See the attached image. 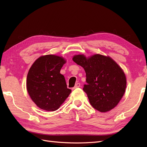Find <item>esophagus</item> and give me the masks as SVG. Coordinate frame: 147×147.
<instances>
[{"label": "esophagus", "instance_id": "1", "mask_svg": "<svg viewBox=\"0 0 147 147\" xmlns=\"http://www.w3.org/2000/svg\"><path fill=\"white\" fill-rule=\"evenodd\" d=\"M80 86V84L79 83H77L75 84V86L74 88H72V90H75V89H76L77 88H79Z\"/></svg>", "mask_w": 147, "mask_h": 147}]
</instances>
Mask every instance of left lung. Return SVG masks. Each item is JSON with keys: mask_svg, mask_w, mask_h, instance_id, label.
I'll use <instances>...</instances> for the list:
<instances>
[{"mask_svg": "<svg viewBox=\"0 0 147 147\" xmlns=\"http://www.w3.org/2000/svg\"><path fill=\"white\" fill-rule=\"evenodd\" d=\"M73 61L86 72V93L91 105L100 112L115 108L123 97L126 87L123 70L109 56L96 54L89 57L75 55Z\"/></svg>", "mask_w": 147, "mask_h": 147, "instance_id": "8db88e82", "label": "left lung"}]
</instances>
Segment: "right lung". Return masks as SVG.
Returning <instances> with one entry per match:
<instances>
[{"mask_svg":"<svg viewBox=\"0 0 147 147\" xmlns=\"http://www.w3.org/2000/svg\"><path fill=\"white\" fill-rule=\"evenodd\" d=\"M65 63L63 57L48 55L38 57L30 67L26 86L31 99L40 109L55 111L70 94L72 91L60 74Z\"/></svg>","mask_w":147,"mask_h":147,"instance_id":"1","label":"right lung"}]
</instances>
